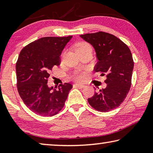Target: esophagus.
I'll return each mask as SVG.
<instances>
[{"label": "esophagus", "instance_id": "1", "mask_svg": "<svg viewBox=\"0 0 153 153\" xmlns=\"http://www.w3.org/2000/svg\"><path fill=\"white\" fill-rule=\"evenodd\" d=\"M74 86L75 87L78 88H80V89L84 88L85 87L84 85H82V84H75L74 85Z\"/></svg>", "mask_w": 153, "mask_h": 153}]
</instances>
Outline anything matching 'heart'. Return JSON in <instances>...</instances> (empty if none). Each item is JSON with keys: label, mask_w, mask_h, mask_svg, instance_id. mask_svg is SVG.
Masks as SVG:
<instances>
[{"label": "heart", "mask_w": 153, "mask_h": 153, "mask_svg": "<svg viewBox=\"0 0 153 153\" xmlns=\"http://www.w3.org/2000/svg\"><path fill=\"white\" fill-rule=\"evenodd\" d=\"M89 48H91V46H90L88 44H87L86 42H80L76 46V52L77 53V52L78 51L86 50V49ZM86 77H87V75L84 71L77 72V73L75 75V78L80 82L84 81V80L86 79Z\"/></svg>", "instance_id": "obj_1"}]
</instances>
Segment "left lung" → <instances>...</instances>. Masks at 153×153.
I'll list each match as a JSON object with an SVG mask.
<instances>
[{"instance_id": "1", "label": "left lung", "mask_w": 153, "mask_h": 153, "mask_svg": "<svg viewBox=\"0 0 153 153\" xmlns=\"http://www.w3.org/2000/svg\"><path fill=\"white\" fill-rule=\"evenodd\" d=\"M80 37L94 48L98 59L94 70L107 76V87L94 92L88 101L95 110L108 112L120 107L130 89L134 61L125 43L104 32L86 33Z\"/></svg>"}]
</instances>
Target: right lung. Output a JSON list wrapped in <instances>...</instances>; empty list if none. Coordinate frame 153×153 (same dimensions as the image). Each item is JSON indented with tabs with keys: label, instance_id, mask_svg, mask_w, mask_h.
Listing matches in <instances>:
<instances>
[{
	"label": "right lung",
	"instance_id": "1",
	"mask_svg": "<svg viewBox=\"0 0 153 153\" xmlns=\"http://www.w3.org/2000/svg\"><path fill=\"white\" fill-rule=\"evenodd\" d=\"M71 38H41L20 52L16 63L17 90L26 107L37 115L52 117L57 114L73 87L65 83L54 89L47 84L49 73L60 65L61 52Z\"/></svg>",
	"mask_w": 153,
	"mask_h": 153
}]
</instances>
